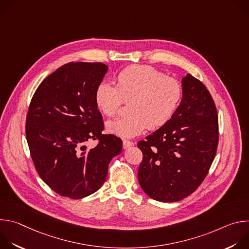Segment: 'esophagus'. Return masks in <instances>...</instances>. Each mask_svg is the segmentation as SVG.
I'll return each mask as SVG.
<instances>
[{"instance_id":"esophagus-1","label":"esophagus","mask_w":249,"mask_h":249,"mask_svg":"<svg viewBox=\"0 0 249 249\" xmlns=\"http://www.w3.org/2000/svg\"><path fill=\"white\" fill-rule=\"evenodd\" d=\"M132 146H134L133 142L127 141V140L123 141V149H128V148H130V147H132Z\"/></svg>"}]
</instances>
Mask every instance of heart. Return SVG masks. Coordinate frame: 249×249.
Returning a JSON list of instances; mask_svg holds the SVG:
<instances>
[{
  "label": "heart",
  "mask_w": 249,
  "mask_h": 249,
  "mask_svg": "<svg viewBox=\"0 0 249 249\" xmlns=\"http://www.w3.org/2000/svg\"><path fill=\"white\" fill-rule=\"evenodd\" d=\"M116 87L101 82L94 93L97 108L114 116L123 101H129V116L106 123L108 133L121 138L141 135L146 128L158 129L166 124L180 104L183 89L180 82L164 76L149 66H130L117 76Z\"/></svg>",
  "instance_id": "b5f03b06"
}]
</instances>
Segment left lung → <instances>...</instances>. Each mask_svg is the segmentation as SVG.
I'll return each mask as SVG.
<instances>
[{"label": "left lung", "mask_w": 249, "mask_h": 249, "mask_svg": "<svg viewBox=\"0 0 249 249\" xmlns=\"http://www.w3.org/2000/svg\"><path fill=\"white\" fill-rule=\"evenodd\" d=\"M181 85L182 99L172 118L138 143L143 153L140 186L160 202L180 201L199 187L219 142L217 108L209 90L190 74Z\"/></svg>", "instance_id": "obj_1"}]
</instances>
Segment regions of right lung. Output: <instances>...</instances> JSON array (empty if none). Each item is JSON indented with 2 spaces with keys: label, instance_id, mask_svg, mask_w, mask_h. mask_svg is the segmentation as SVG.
<instances>
[{
  "label": "right lung",
  "instance_id": "add662e5",
  "mask_svg": "<svg viewBox=\"0 0 249 249\" xmlns=\"http://www.w3.org/2000/svg\"><path fill=\"white\" fill-rule=\"evenodd\" d=\"M108 66L71 62L49 75L35 90L26 116L31 159L41 179L56 193L82 199L97 191L107 176L122 141L104 135L94 100ZM89 139H98L88 148Z\"/></svg>",
  "mask_w": 249,
  "mask_h": 249
}]
</instances>
